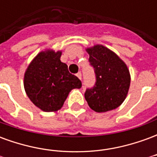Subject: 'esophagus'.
Wrapping results in <instances>:
<instances>
[{
  "mask_svg": "<svg viewBox=\"0 0 157 157\" xmlns=\"http://www.w3.org/2000/svg\"><path fill=\"white\" fill-rule=\"evenodd\" d=\"M76 76L81 80V79H82V73H81V72H78V73L76 74Z\"/></svg>",
  "mask_w": 157,
  "mask_h": 157,
  "instance_id": "34e87169",
  "label": "esophagus"
}]
</instances>
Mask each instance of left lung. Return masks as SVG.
<instances>
[{
  "mask_svg": "<svg viewBox=\"0 0 157 157\" xmlns=\"http://www.w3.org/2000/svg\"><path fill=\"white\" fill-rule=\"evenodd\" d=\"M86 50L97 78L94 87L85 92L89 107L97 113L117 109L126 98L130 86L127 65L117 54L102 44L93 45Z\"/></svg>",
  "mask_w": 157,
  "mask_h": 157,
  "instance_id": "8db88e82",
  "label": "left lung"
}]
</instances>
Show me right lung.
Instances as JSON below:
<instances>
[{
  "label": "right lung",
  "instance_id": "right-lung-1",
  "mask_svg": "<svg viewBox=\"0 0 157 157\" xmlns=\"http://www.w3.org/2000/svg\"><path fill=\"white\" fill-rule=\"evenodd\" d=\"M61 50L46 48L36 55L26 69L24 89L34 105L44 112L61 109L70 92L82 87V82L71 74L60 60Z\"/></svg>",
  "mask_w": 157,
  "mask_h": 157
}]
</instances>
